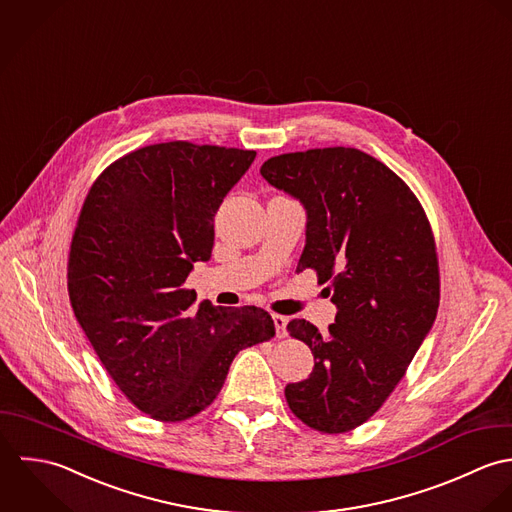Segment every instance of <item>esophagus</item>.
Wrapping results in <instances>:
<instances>
[{"label": "esophagus", "mask_w": 512, "mask_h": 512, "mask_svg": "<svg viewBox=\"0 0 512 512\" xmlns=\"http://www.w3.org/2000/svg\"><path fill=\"white\" fill-rule=\"evenodd\" d=\"M273 322H275L277 338H285V336H287V316H283V314H273Z\"/></svg>", "instance_id": "esophagus-1"}]
</instances>
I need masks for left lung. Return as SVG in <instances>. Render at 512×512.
Listing matches in <instances>:
<instances>
[{"label":"left lung","instance_id":"left-lung-1","mask_svg":"<svg viewBox=\"0 0 512 512\" xmlns=\"http://www.w3.org/2000/svg\"><path fill=\"white\" fill-rule=\"evenodd\" d=\"M261 176L305 205L297 271H316L338 308L326 334L303 318L287 324L314 356L307 380L285 388L287 404L316 431H350L382 408L437 316L431 225L408 184L356 148L281 154Z\"/></svg>","mask_w":512,"mask_h":512}]
</instances>
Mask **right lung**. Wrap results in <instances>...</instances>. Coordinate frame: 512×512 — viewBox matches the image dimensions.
Wrapping results in <instances>:
<instances>
[{
	"label": "right lung",
	"instance_id": "obj_1",
	"mask_svg": "<svg viewBox=\"0 0 512 512\" xmlns=\"http://www.w3.org/2000/svg\"><path fill=\"white\" fill-rule=\"evenodd\" d=\"M255 150L162 142L112 162L81 209L71 307L120 392L158 421H184L223 388L235 354L271 340L257 307H194L184 283L209 261L213 217Z\"/></svg>",
	"mask_w": 512,
	"mask_h": 512
}]
</instances>
